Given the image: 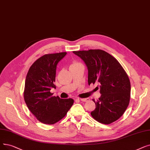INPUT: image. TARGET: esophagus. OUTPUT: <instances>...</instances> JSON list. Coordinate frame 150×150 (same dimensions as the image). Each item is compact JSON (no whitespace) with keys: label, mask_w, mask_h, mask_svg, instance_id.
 Returning a JSON list of instances; mask_svg holds the SVG:
<instances>
[{"label":"esophagus","mask_w":150,"mask_h":150,"mask_svg":"<svg viewBox=\"0 0 150 150\" xmlns=\"http://www.w3.org/2000/svg\"><path fill=\"white\" fill-rule=\"evenodd\" d=\"M80 101H82V102H86V101H88L89 100V99L88 98H86V99H79Z\"/></svg>","instance_id":"1"}]
</instances>
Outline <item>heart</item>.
Returning <instances> with one entry per match:
<instances>
[{
	"instance_id": "obj_1",
	"label": "heart",
	"mask_w": 150,
	"mask_h": 150,
	"mask_svg": "<svg viewBox=\"0 0 150 150\" xmlns=\"http://www.w3.org/2000/svg\"><path fill=\"white\" fill-rule=\"evenodd\" d=\"M79 64V63H78V62H73L72 64H71V65L70 66H74V65H76V64Z\"/></svg>"
}]
</instances>
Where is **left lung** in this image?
I'll return each mask as SVG.
<instances>
[{"mask_svg": "<svg viewBox=\"0 0 150 150\" xmlns=\"http://www.w3.org/2000/svg\"><path fill=\"white\" fill-rule=\"evenodd\" d=\"M85 62L88 84H99L101 97L91 115L104 125L118 120L127 109L131 98V83L126 71L111 54L102 50L73 51ZM99 89V88H98Z\"/></svg>", "mask_w": 150, "mask_h": 150, "instance_id": "left-lung-1", "label": "left lung"}]
</instances>
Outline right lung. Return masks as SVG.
I'll list each match as a JSON object with an SVG mask.
<instances>
[{
    "label": "right lung",
    "mask_w": 150,
    "mask_h": 150,
    "mask_svg": "<svg viewBox=\"0 0 150 150\" xmlns=\"http://www.w3.org/2000/svg\"><path fill=\"white\" fill-rule=\"evenodd\" d=\"M66 52L47 54L36 60L29 69L25 78L24 101L35 118L45 125H54L66 116L74 104L72 99H61L50 92L56 88L57 63Z\"/></svg>",
    "instance_id": "add662e5"
}]
</instances>
